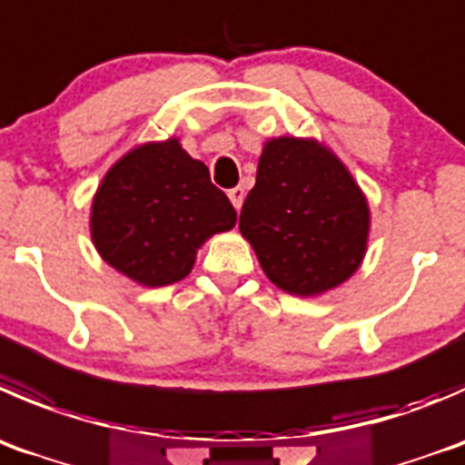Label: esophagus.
<instances>
[{
  "label": "esophagus",
  "instance_id": "esophagus-1",
  "mask_svg": "<svg viewBox=\"0 0 465 465\" xmlns=\"http://www.w3.org/2000/svg\"><path fill=\"white\" fill-rule=\"evenodd\" d=\"M227 195H229V200H232L233 209H236V211H241V206H242V200H245V191H242L241 186H236V188H232V191H229Z\"/></svg>",
  "mask_w": 465,
  "mask_h": 465
}]
</instances>
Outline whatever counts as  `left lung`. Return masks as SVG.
Returning <instances> with one entry per match:
<instances>
[{"label": "left lung", "instance_id": "left-lung-1", "mask_svg": "<svg viewBox=\"0 0 465 465\" xmlns=\"http://www.w3.org/2000/svg\"><path fill=\"white\" fill-rule=\"evenodd\" d=\"M265 277L315 297L363 263L371 206L347 165L315 138H268L238 223Z\"/></svg>", "mask_w": 465, "mask_h": 465}]
</instances>
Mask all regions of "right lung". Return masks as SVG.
Masks as SVG:
<instances>
[{"instance_id":"obj_1","label":"right lung","mask_w":465,"mask_h":465,"mask_svg":"<svg viewBox=\"0 0 465 465\" xmlns=\"http://www.w3.org/2000/svg\"><path fill=\"white\" fill-rule=\"evenodd\" d=\"M232 202L177 136L120 156L90 204V238L104 261L145 288L188 277L197 252L233 229Z\"/></svg>"}]
</instances>
